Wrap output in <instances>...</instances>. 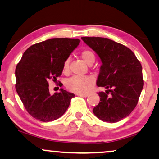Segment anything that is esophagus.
I'll use <instances>...</instances> for the list:
<instances>
[{
    "label": "esophagus",
    "instance_id": "34e87169",
    "mask_svg": "<svg viewBox=\"0 0 159 159\" xmlns=\"http://www.w3.org/2000/svg\"><path fill=\"white\" fill-rule=\"evenodd\" d=\"M76 95H77V96H82V97H87V96H88V93H77Z\"/></svg>",
    "mask_w": 159,
    "mask_h": 159
}]
</instances>
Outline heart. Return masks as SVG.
I'll use <instances>...</instances> for the list:
<instances>
[{
	"label": "heart",
	"instance_id": "b5f03b06",
	"mask_svg": "<svg viewBox=\"0 0 159 159\" xmlns=\"http://www.w3.org/2000/svg\"><path fill=\"white\" fill-rule=\"evenodd\" d=\"M82 59L88 65H91L95 61V55L89 49L83 50L80 54ZM69 69V59H66L63 63V70L67 73ZM93 84V79L89 76L75 75L70 77L66 82V87L70 91L76 93H84L90 89Z\"/></svg>",
	"mask_w": 159,
	"mask_h": 159
}]
</instances>
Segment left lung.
Segmentation results:
<instances>
[{
	"label": "left lung",
	"instance_id": "left-lung-1",
	"mask_svg": "<svg viewBox=\"0 0 159 159\" xmlns=\"http://www.w3.org/2000/svg\"><path fill=\"white\" fill-rule=\"evenodd\" d=\"M102 61L96 84L100 102L93 110L100 120L116 123L129 116L137 106L144 85L143 68L127 47L102 37H82Z\"/></svg>",
	"mask_w": 159,
	"mask_h": 159
}]
</instances>
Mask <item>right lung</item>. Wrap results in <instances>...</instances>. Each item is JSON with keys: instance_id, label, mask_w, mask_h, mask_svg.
<instances>
[{"instance_id": "1", "label": "right lung", "mask_w": 159, "mask_h": 159, "mask_svg": "<svg viewBox=\"0 0 159 159\" xmlns=\"http://www.w3.org/2000/svg\"><path fill=\"white\" fill-rule=\"evenodd\" d=\"M80 42L79 39L55 38L37 43L26 49L16 65V93L27 112L36 120H57L75 97V94L62 88L50 95L48 81L57 80L62 75L63 63Z\"/></svg>"}]
</instances>
